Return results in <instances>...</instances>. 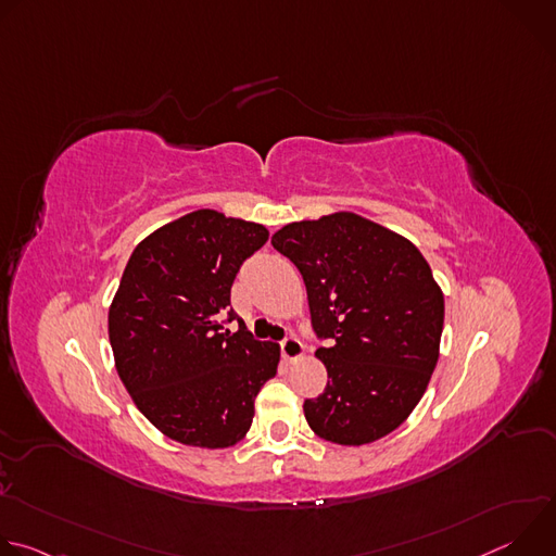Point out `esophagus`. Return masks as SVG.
Here are the masks:
<instances>
[{
    "mask_svg": "<svg viewBox=\"0 0 556 556\" xmlns=\"http://www.w3.org/2000/svg\"><path fill=\"white\" fill-rule=\"evenodd\" d=\"M281 354H283L286 361H299V358L303 356V345H301V341L294 339V337H286V339L281 341Z\"/></svg>",
    "mask_w": 556,
    "mask_h": 556,
    "instance_id": "obj_1",
    "label": "esophagus"
}]
</instances>
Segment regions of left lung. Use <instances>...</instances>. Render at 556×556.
I'll use <instances>...</instances> for the list:
<instances>
[{
	"mask_svg": "<svg viewBox=\"0 0 556 556\" xmlns=\"http://www.w3.org/2000/svg\"><path fill=\"white\" fill-rule=\"evenodd\" d=\"M273 247L301 273L328 387L307 399L309 429L361 446L399 429L420 403L440 356L444 296L422 253L350 211L286 224Z\"/></svg>",
	"mask_w": 556,
	"mask_h": 556,
	"instance_id": "8db88e82",
	"label": "left lung"
}]
</instances>
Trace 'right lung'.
I'll use <instances>...</instances> for the list:
<instances>
[{
  "label": "right lung",
  "instance_id": "right-lung-1",
  "mask_svg": "<svg viewBox=\"0 0 556 556\" xmlns=\"http://www.w3.org/2000/svg\"><path fill=\"white\" fill-rule=\"evenodd\" d=\"M266 242V226L200 208L147 235L125 266L108 316L116 371L140 414L180 444L240 442L277 374V343L255 341L244 321L235 336L220 328L237 318V270Z\"/></svg>",
  "mask_w": 556,
  "mask_h": 556
}]
</instances>
